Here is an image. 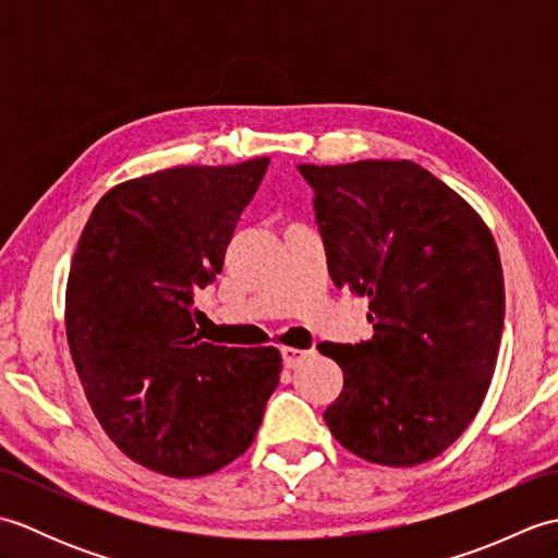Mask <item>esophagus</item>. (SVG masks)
<instances>
[{
	"label": "esophagus",
	"instance_id": "34e87169",
	"mask_svg": "<svg viewBox=\"0 0 558 558\" xmlns=\"http://www.w3.org/2000/svg\"><path fill=\"white\" fill-rule=\"evenodd\" d=\"M312 357L310 350H298V348H282V364L288 366V369H294V366L304 364L306 360Z\"/></svg>",
	"mask_w": 558,
	"mask_h": 558
}]
</instances>
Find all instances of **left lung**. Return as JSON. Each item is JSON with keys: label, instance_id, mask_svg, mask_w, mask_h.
<instances>
[{"label": "left lung", "instance_id": "left-lung-1", "mask_svg": "<svg viewBox=\"0 0 558 558\" xmlns=\"http://www.w3.org/2000/svg\"><path fill=\"white\" fill-rule=\"evenodd\" d=\"M336 288L369 300L372 340L322 342L345 376L330 434L376 465L412 468L456 444L499 357L506 292L480 213L410 160L300 165Z\"/></svg>", "mask_w": 558, "mask_h": 558}]
</instances>
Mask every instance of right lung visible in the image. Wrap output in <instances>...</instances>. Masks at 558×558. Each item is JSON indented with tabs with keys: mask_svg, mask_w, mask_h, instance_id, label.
<instances>
[{
	"mask_svg": "<svg viewBox=\"0 0 558 558\" xmlns=\"http://www.w3.org/2000/svg\"><path fill=\"white\" fill-rule=\"evenodd\" d=\"M268 162L182 165L117 184L71 258L64 324L81 386L117 448L160 475L204 477L240 458L278 386L276 348L204 342L192 310Z\"/></svg>",
	"mask_w": 558,
	"mask_h": 558,
	"instance_id": "add662e5",
	"label": "right lung"
}]
</instances>
